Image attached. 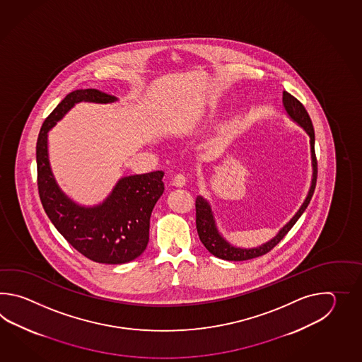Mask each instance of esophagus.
Wrapping results in <instances>:
<instances>
[{
  "label": "esophagus",
  "instance_id": "obj_1",
  "mask_svg": "<svg viewBox=\"0 0 362 362\" xmlns=\"http://www.w3.org/2000/svg\"><path fill=\"white\" fill-rule=\"evenodd\" d=\"M186 181H187V177L185 176L184 173H177L172 180V184L175 185L176 187H182L186 184Z\"/></svg>",
  "mask_w": 362,
  "mask_h": 362
}]
</instances>
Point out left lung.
<instances>
[{
  "instance_id": "left-lung-1",
  "label": "left lung",
  "mask_w": 362,
  "mask_h": 362,
  "mask_svg": "<svg viewBox=\"0 0 362 362\" xmlns=\"http://www.w3.org/2000/svg\"><path fill=\"white\" fill-rule=\"evenodd\" d=\"M284 106L287 111V114L290 117L295 120L296 123L303 127L309 137H310V151H312V165H313V178H312V185L308 192L307 199L304 200L300 209L296 212V215L293 216L290 220V223L285 225L277 235L274 238L269 240L268 243L262 245L256 248H237V247L231 246L225 239L218 234V231L216 229L215 220L212 216V211L207 203V200L203 199L202 197H198L195 200V212H197V230L199 235L200 242L204 245L208 251L212 255H215L216 257L223 259V260H229V262H243V260H250L259 257L262 255L268 254L278 243L285 238L286 234L291 230L295 223L299 220V217L303 215V212L308 207L309 202L313 197L315 192V182H317V158L315 153V129H313V124L309 117L305 107L303 106L300 100H296L290 93L284 92Z\"/></svg>"
}]
</instances>
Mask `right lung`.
<instances>
[{"label":"right lung","mask_w":362,"mask_h":362,"mask_svg":"<svg viewBox=\"0 0 362 362\" xmlns=\"http://www.w3.org/2000/svg\"><path fill=\"white\" fill-rule=\"evenodd\" d=\"M81 100L108 103L116 98L97 89H78L67 94L47 116L36 145L40 199L57 230L85 257L103 264L129 262L146 250L150 216L164 192V172L122 178L107 199L97 207H80L69 199L55 184L50 170L47 132Z\"/></svg>","instance_id":"right-lung-1"}]
</instances>
